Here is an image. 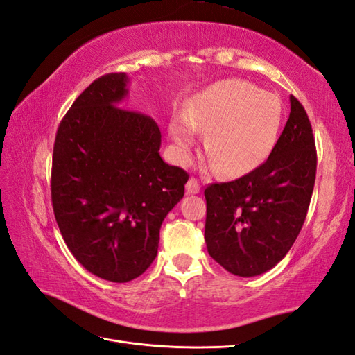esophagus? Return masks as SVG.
<instances>
[{
  "instance_id": "1",
  "label": "esophagus",
  "mask_w": 355,
  "mask_h": 355,
  "mask_svg": "<svg viewBox=\"0 0 355 355\" xmlns=\"http://www.w3.org/2000/svg\"><path fill=\"white\" fill-rule=\"evenodd\" d=\"M186 192L189 195H195V193L200 192V183H198L196 178H193V177L189 178L187 184H186Z\"/></svg>"
}]
</instances>
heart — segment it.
<instances>
[{
  "mask_svg": "<svg viewBox=\"0 0 355 355\" xmlns=\"http://www.w3.org/2000/svg\"><path fill=\"white\" fill-rule=\"evenodd\" d=\"M282 127V104L243 80H224L204 89L184 114L172 118L169 135L180 160L191 159L198 131H209L205 154L222 175H242L265 162Z\"/></svg>",
  "mask_w": 355,
  "mask_h": 355,
  "instance_id": "b5f03b06",
  "label": "heart"
}]
</instances>
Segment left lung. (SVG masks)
<instances>
[{
	"label": "left lung",
	"instance_id": "obj_1",
	"mask_svg": "<svg viewBox=\"0 0 355 355\" xmlns=\"http://www.w3.org/2000/svg\"><path fill=\"white\" fill-rule=\"evenodd\" d=\"M316 145L302 104L291 114L265 163L234 181L205 187L210 257L239 277H255L284 259L306 220L316 178Z\"/></svg>",
	"mask_w": 355,
	"mask_h": 355
}]
</instances>
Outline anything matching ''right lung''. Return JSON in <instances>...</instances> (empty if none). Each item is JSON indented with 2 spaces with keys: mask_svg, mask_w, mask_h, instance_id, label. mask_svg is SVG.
Returning <instances> with one entry per match:
<instances>
[{
  "mask_svg": "<svg viewBox=\"0 0 355 355\" xmlns=\"http://www.w3.org/2000/svg\"><path fill=\"white\" fill-rule=\"evenodd\" d=\"M123 72L80 94L57 128L51 201L63 241L90 274L113 283L142 275L157 255L163 219L189 174L160 157L155 121L118 107Z\"/></svg>",
  "mask_w": 355,
  "mask_h": 355,
  "instance_id": "right-lung-1",
  "label": "right lung"
}]
</instances>
